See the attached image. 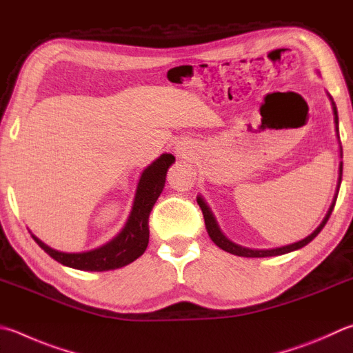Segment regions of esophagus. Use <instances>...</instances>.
Masks as SVG:
<instances>
[{"mask_svg": "<svg viewBox=\"0 0 353 353\" xmlns=\"http://www.w3.org/2000/svg\"><path fill=\"white\" fill-rule=\"evenodd\" d=\"M174 151L181 159H191V157H193V148H191L188 140H179L176 146H174Z\"/></svg>", "mask_w": 353, "mask_h": 353, "instance_id": "obj_1", "label": "esophagus"}]
</instances>
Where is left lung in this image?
<instances>
[{
	"label": "left lung",
	"mask_w": 353,
	"mask_h": 353,
	"mask_svg": "<svg viewBox=\"0 0 353 353\" xmlns=\"http://www.w3.org/2000/svg\"><path fill=\"white\" fill-rule=\"evenodd\" d=\"M327 97L330 100V105H332V111H333V120H335V131H336V139H338V145H339V157L343 159V146H341V142H339V128H338V111H336V105L335 101H333L332 95L327 92ZM338 183H336V191H335V196H333V201L330 203V207L327 210V213H325L324 219L321 221V223L313 230V232L305 236L304 239H301L298 242H293V243H287V245H283V247H274V248H250V247H243V245H239V243L233 242L232 239H228L225 234H223V232L219 227V223H217L216 217L213 214V211H211V208L208 207V203L205 199L199 194L196 199H197V203L199 207H201L202 213H203V219H205V227H207V232H208V236L211 238V241H213L217 247L222 248L223 252L227 253H232V254H236V256H242V258H272V256H281V254H285V253H292V252H296V250L305 247L307 243L312 242L313 239L316 238V236L319 234V232L324 228L325 223H327L329 217L332 214L333 211V207H335V202H336V197H338V191H339V185H341V177H343V162H339V170H338Z\"/></svg>",
	"instance_id": "obj_1"
}]
</instances>
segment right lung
<instances>
[{"label":"right lung","instance_id":"obj_1","mask_svg":"<svg viewBox=\"0 0 353 353\" xmlns=\"http://www.w3.org/2000/svg\"><path fill=\"white\" fill-rule=\"evenodd\" d=\"M174 156L163 152L154 162L146 166L139 179L131 213L123 228L103 245L88 250V252L68 253L49 247L30 232L32 238L50 258L75 270L108 272L131 264L140 258L148 247L150 213L165 187L166 171L174 163Z\"/></svg>","mask_w":353,"mask_h":353}]
</instances>
